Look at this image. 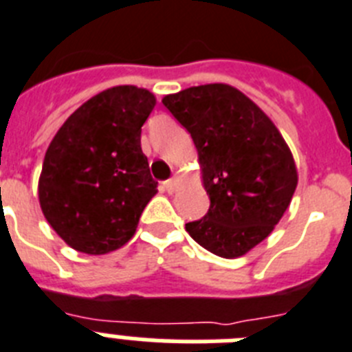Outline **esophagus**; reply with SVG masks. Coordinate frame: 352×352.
<instances>
[{"mask_svg":"<svg viewBox=\"0 0 352 352\" xmlns=\"http://www.w3.org/2000/svg\"><path fill=\"white\" fill-rule=\"evenodd\" d=\"M177 186H179V177H172V179L164 182V189H166L168 192L175 191Z\"/></svg>","mask_w":352,"mask_h":352,"instance_id":"obj_1","label":"esophagus"}]
</instances>
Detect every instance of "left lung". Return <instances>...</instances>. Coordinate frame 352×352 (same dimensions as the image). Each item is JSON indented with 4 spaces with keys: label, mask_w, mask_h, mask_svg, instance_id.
<instances>
[{
    "label": "left lung",
    "mask_w": 352,
    "mask_h": 352,
    "mask_svg": "<svg viewBox=\"0 0 352 352\" xmlns=\"http://www.w3.org/2000/svg\"><path fill=\"white\" fill-rule=\"evenodd\" d=\"M198 148L207 214L186 224L195 242L239 258L267 239L298 184L293 156L274 122L226 84L189 87L163 98Z\"/></svg>",
    "instance_id": "8db88e82"
}]
</instances>
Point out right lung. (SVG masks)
<instances>
[{"instance_id":"right-lung-1","label":"right lung","mask_w":352,"mask_h":352,"mask_svg":"<svg viewBox=\"0 0 352 352\" xmlns=\"http://www.w3.org/2000/svg\"><path fill=\"white\" fill-rule=\"evenodd\" d=\"M154 105L147 89L117 85L78 107L50 142L38 182L40 207L75 251L107 254L135 235L157 192L140 145Z\"/></svg>"}]
</instances>
